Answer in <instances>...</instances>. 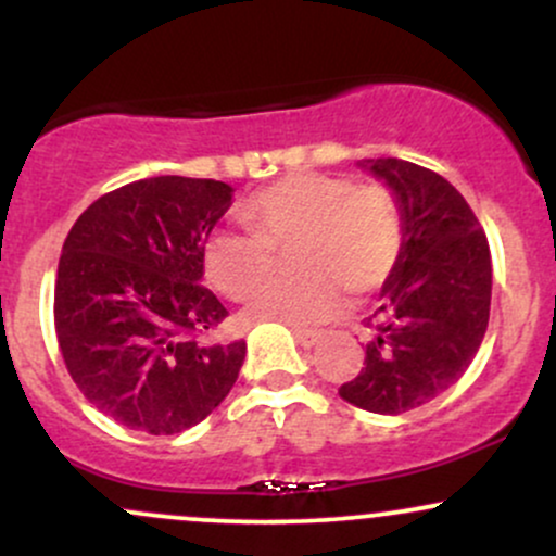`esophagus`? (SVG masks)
<instances>
[{"label": "esophagus", "instance_id": "1", "mask_svg": "<svg viewBox=\"0 0 556 556\" xmlns=\"http://www.w3.org/2000/svg\"><path fill=\"white\" fill-rule=\"evenodd\" d=\"M292 334H295V340L300 348L311 350L314 344L321 342V331H311V329H292Z\"/></svg>", "mask_w": 556, "mask_h": 556}]
</instances>
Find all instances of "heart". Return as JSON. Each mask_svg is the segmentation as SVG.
I'll return each instance as SVG.
<instances>
[{"label": "heart", "mask_w": 556, "mask_h": 556, "mask_svg": "<svg viewBox=\"0 0 556 556\" xmlns=\"http://www.w3.org/2000/svg\"><path fill=\"white\" fill-rule=\"evenodd\" d=\"M251 232H216L206 242L208 279L245 300L292 256L300 277L266 287L248 308L251 321L311 327L340 311L342 292L363 300L381 290L402 253L405 219L384 182L295 172L242 203Z\"/></svg>", "instance_id": "obj_1"}]
</instances>
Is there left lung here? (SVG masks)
<instances>
[{
  "mask_svg": "<svg viewBox=\"0 0 556 556\" xmlns=\"http://www.w3.org/2000/svg\"><path fill=\"white\" fill-rule=\"evenodd\" d=\"M363 167L397 195L405 240L366 318V361L340 397L400 416L446 392L476 358L489 327L491 253L473 208L442 175L405 159Z\"/></svg>",
  "mask_w": 556,
  "mask_h": 556,
  "instance_id": "1",
  "label": "left lung"
}]
</instances>
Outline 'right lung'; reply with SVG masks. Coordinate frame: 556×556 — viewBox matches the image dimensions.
I'll return each mask as SVG.
<instances>
[{
  "mask_svg": "<svg viewBox=\"0 0 556 556\" xmlns=\"http://www.w3.org/2000/svg\"><path fill=\"white\" fill-rule=\"evenodd\" d=\"M232 203L219 180L127 182L78 216L62 245L54 329L73 381L127 429L172 437L227 397L245 342H201L227 318L203 251Z\"/></svg>",
  "mask_w": 556,
  "mask_h": 556,
  "instance_id": "add662e5",
  "label": "right lung"
}]
</instances>
